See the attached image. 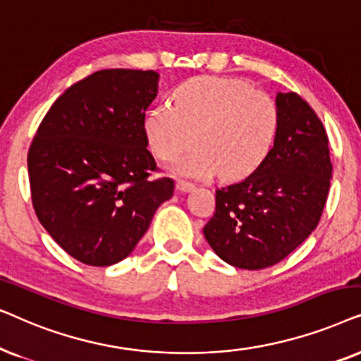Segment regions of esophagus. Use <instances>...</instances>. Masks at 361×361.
<instances>
[{
	"label": "esophagus",
	"mask_w": 361,
	"mask_h": 361,
	"mask_svg": "<svg viewBox=\"0 0 361 361\" xmlns=\"http://www.w3.org/2000/svg\"><path fill=\"white\" fill-rule=\"evenodd\" d=\"M176 188L180 190V191H191L195 188V185L193 183H190V181H186V180H176Z\"/></svg>",
	"instance_id": "34e87169"
}]
</instances>
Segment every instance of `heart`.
Segmentation results:
<instances>
[{
	"label": "heart",
	"instance_id": "1",
	"mask_svg": "<svg viewBox=\"0 0 361 361\" xmlns=\"http://www.w3.org/2000/svg\"><path fill=\"white\" fill-rule=\"evenodd\" d=\"M279 132L276 100L244 80L200 75L173 90V105L158 104L145 118V135L160 160L180 175L226 178L249 175L272 152Z\"/></svg>",
	"mask_w": 361,
	"mask_h": 361
}]
</instances>
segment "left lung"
Here are the masks:
<instances>
[{
  "instance_id": "left-lung-1",
  "label": "left lung",
  "mask_w": 361,
  "mask_h": 361,
  "mask_svg": "<svg viewBox=\"0 0 361 361\" xmlns=\"http://www.w3.org/2000/svg\"><path fill=\"white\" fill-rule=\"evenodd\" d=\"M279 132L272 152L251 175L216 190L203 234L234 267H271L319 224L330 188L329 137L299 94H277Z\"/></svg>"
}]
</instances>
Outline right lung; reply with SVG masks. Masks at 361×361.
Instances as JSON below:
<instances>
[{"label":"right lung","mask_w":361,"mask_h":361,"mask_svg":"<svg viewBox=\"0 0 361 361\" xmlns=\"http://www.w3.org/2000/svg\"><path fill=\"white\" fill-rule=\"evenodd\" d=\"M155 71L105 69L72 84L37 128L27 152L32 208L51 238L77 261L105 267L133 251L171 178L148 152L145 110Z\"/></svg>","instance_id":"obj_1"}]
</instances>
